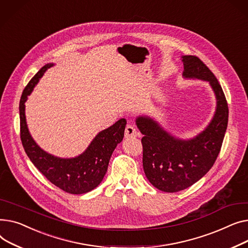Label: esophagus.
Wrapping results in <instances>:
<instances>
[{
    "instance_id": "esophagus-1",
    "label": "esophagus",
    "mask_w": 248,
    "mask_h": 248,
    "mask_svg": "<svg viewBox=\"0 0 248 248\" xmlns=\"http://www.w3.org/2000/svg\"><path fill=\"white\" fill-rule=\"evenodd\" d=\"M137 136V130L133 125H127L125 128V137L133 138Z\"/></svg>"
}]
</instances>
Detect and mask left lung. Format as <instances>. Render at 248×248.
I'll return each instance as SVG.
<instances>
[{"label":"left lung","mask_w":248,"mask_h":248,"mask_svg":"<svg viewBox=\"0 0 248 248\" xmlns=\"http://www.w3.org/2000/svg\"><path fill=\"white\" fill-rule=\"evenodd\" d=\"M183 77L208 81L216 97L211 122L201 133L182 140L155 120L139 116L136 125L144 135L143 169L149 182L164 192H178L193 185L211 169L220 152L228 123V105L216 77L196 56H182Z\"/></svg>","instance_id":"1"}]
</instances>
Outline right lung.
Returning <instances> with one entry per match:
<instances>
[{"instance_id":"obj_1","label":"right lung","mask_w":248,"mask_h":248,"mask_svg":"<svg viewBox=\"0 0 248 248\" xmlns=\"http://www.w3.org/2000/svg\"><path fill=\"white\" fill-rule=\"evenodd\" d=\"M54 64L40 69L28 83L20 100V136L26 154L32 163L51 183L71 194L87 193L103 180L111 155L123 140L127 121L120 119L109 128L101 131L81 155L75 158H60L41 149L28 130L25 116V102L39 79Z\"/></svg>"}]
</instances>
